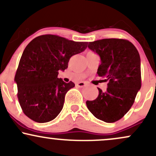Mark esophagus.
<instances>
[{
    "label": "esophagus",
    "mask_w": 156,
    "mask_h": 156,
    "mask_svg": "<svg viewBox=\"0 0 156 156\" xmlns=\"http://www.w3.org/2000/svg\"><path fill=\"white\" fill-rule=\"evenodd\" d=\"M86 85H87V83H84V82H78V83H76V86H78V87H85Z\"/></svg>",
    "instance_id": "esophagus-1"
}]
</instances>
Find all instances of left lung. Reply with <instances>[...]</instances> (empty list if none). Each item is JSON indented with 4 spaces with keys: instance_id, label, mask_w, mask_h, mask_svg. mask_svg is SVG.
I'll return each instance as SVG.
<instances>
[{
    "instance_id": "obj_1",
    "label": "left lung",
    "mask_w": 156,
    "mask_h": 156,
    "mask_svg": "<svg viewBox=\"0 0 156 156\" xmlns=\"http://www.w3.org/2000/svg\"><path fill=\"white\" fill-rule=\"evenodd\" d=\"M88 48L101 57L97 73L108 83L105 92L98 88V98L86 102L87 108L98 119L114 122L130 110L141 88L140 55L123 39H100L89 42Z\"/></svg>"
}]
</instances>
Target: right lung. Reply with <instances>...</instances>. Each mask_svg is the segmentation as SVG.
Returning <instances> with one entry per match:
<instances>
[{"instance_id": "right-lung-1", "label": "right lung", "mask_w": 156, "mask_h": 156, "mask_svg": "<svg viewBox=\"0 0 156 156\" xmlns=\"http://www.w3.org/2000/svg\"><path fill=\"white\" fill-rule=\"evenodd\" d=\"M87 42L57 35L39 36L23 51L16 72L17 98L23 113L39 123L55 119L62 110L65 94L75 83L58 78L73 55L83 52Z\"/></svg>"}]
</instances>
